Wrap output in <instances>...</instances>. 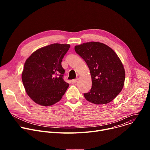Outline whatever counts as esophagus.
I'll use <instances>...</instances> for the list:
<instances>
[{
	"label": "esophagus",
	"instance_id": "34e87169",
	"mask_svg": "<svg viewBox=\"0 0 150 150\" xmlns=\"http://www.w3.org/2000/svg\"><path fill=\"white\" fill-rule=\"evenodd\" d=\"M77 81H78V79H72V82L73 83H76Z\"/></svg>",
	"mask_w": 150,
	"mask_h": 150
}]
</instances>
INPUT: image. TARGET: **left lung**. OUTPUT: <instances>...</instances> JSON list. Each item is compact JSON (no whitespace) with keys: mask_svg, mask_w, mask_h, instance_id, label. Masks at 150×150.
I'll return each mask as SVG.
<instances>
[{"mask_svg":"<svg viewBox=\"0 0 150 150\" xmlns=\"http://www.w3.org/2000/svg\"><path fill=\"white\" fill-rule=\"evenodd\" d=\"M75 50L90 69L92 87L83 94L87 101L96 104H108L122 91L125 79L123 64L113 50L99 42L75 46Z\"/></svg>","mask_w":150,"mask_h":150,"instance_id":"left-lung-1","label":"left lung"}]
</instances>
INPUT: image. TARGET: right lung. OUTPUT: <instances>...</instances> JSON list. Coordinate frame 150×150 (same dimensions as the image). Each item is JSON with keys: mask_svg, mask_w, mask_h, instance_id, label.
Listing matches in <instances>:
<instances>
[{"mask_svg": "<svg viewBox=\"0 0 150 150\" xmlns=\"http://www.w3.org/2000/svg\"><path fill=\"white\" fill-rule=\"evenodd\" d=\"M69 45L54 43L41 47L26 60L22 81L28 96L37 104L52 105L61 100L69 84L63 80L62 67Z\"/></svg>", "mask_w": 150, "mask_h": 150, "instance_id": "obj_1", "label": "right lung"}]
</instances>
